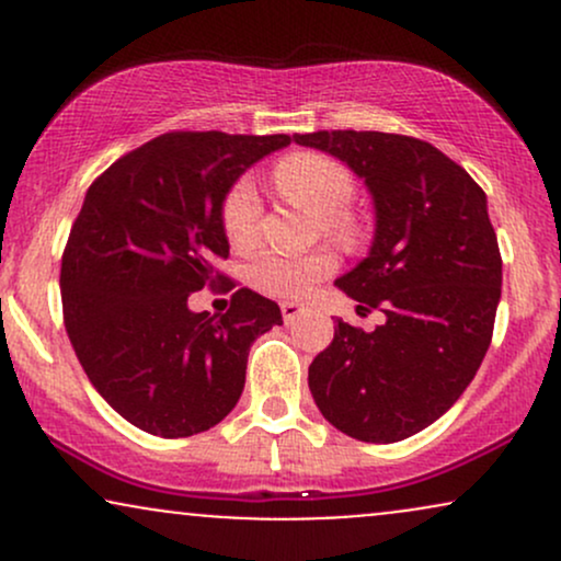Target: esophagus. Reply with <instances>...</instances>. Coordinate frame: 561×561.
<instances>
[{
    "mask_svg": "<svg viewBox=\"0 0 561 561\" xmlns=\"http://www.w3.org/2000/svg\"><path fill=\"white\" fill-rule=\"evenodd\" d=\"M306 311L308 308L302 306V302H293V300L282 302V319H285V324H295V319H300Z\"/></svg>",
    "mask_w": 561,
    "mask_h": 561,
    "instance_id": "1",
    "label": "esophagus"
}]
</instances>
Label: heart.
<instances>
[{
  "label": "heart",
  "mask_w": 561,
  "mask_h": 561,
  "mask_svg": "<svg viewBox=\"0 0 561 561\" xmlns=\"http://www.w3.org/2000/svg\"><path fill=\"white\" fill-rule=\"evenodd\" d=\"M276 190L285 195L289 203L311 210L321 218L327 231H343L347 224L343 210L353 197V179L337 160L302 152L282 160L274 171ZM259 218H261V197L255 190L253 179H240L229 190L221 208L224 234L231 248L248 250L259 240ZM334 268V259L330 253H308V255H279L266 253L250 268V279L263 293L274 298L298 300L308 293L319 279H324Z\"/></svg>",
  "instance_id": "heart-1"
}]
</instances>
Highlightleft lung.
<instances>
[{"mask_svg":"<svg viewBox=\"0 0 561 561\" xmlns=\"http://www.w3.org/2000/svg\"><path fill=\"white\" fill-rule=\"evenodd\" d=\"M364 179L375 203L369 255L340 276L364 332L337 319L308 366L324 420L364 443H396L430 427L478 375L501 300V253L488 197L430 141L382 131L295 134Z\"/></svg>","mask_w":561,"mask_h":561,"instance_id":"obj_1","label":"left lung"}]
</instances>
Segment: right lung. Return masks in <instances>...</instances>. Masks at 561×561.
I'll return each mask as SVG.
<instances>
[{
    "mask_svg": "<svg viewBox=\"0 0 561 561\" xmlns=\"http://www.w3.org/2000/svg\"><path fill=\"white\" fill-rule=\"evenodd\" d=\"M287 134L171 131L87 190L62 253V317L89 382L134 427L205 433L234 409L255 337L282 324L274 300L240 287L221 317L186 300L224 279L221 208L237 179Z\"/></svg>",
    "mask_w": 561,
    "mask_h": 561,
    "instance_id": "obj_1",
    "label": "right lung"
}]
</instances>
